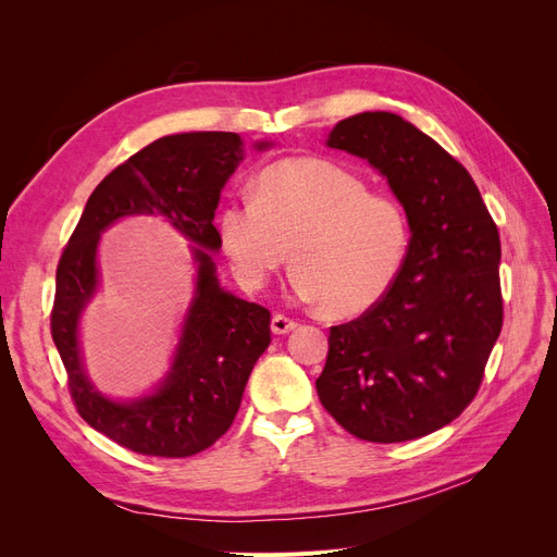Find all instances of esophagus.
<instances>
[{
    "mask_svg": "<svg viewBox=\"0 0 557 557\" xmlns=\"http://www.w3.org/2000/svg\"><path fill=\"white\" fill-rule=\"evenodd\" d=\"M295 327H297V320H293V318H288V315L276 313V315L272 318V332H274V334H288V332H293Z\"/></svg>",
    "mask_w": 557,
    "mask_h": 557,
    "instance_id": "obj_1",
    "label": "esophagus"
}]
</instances>
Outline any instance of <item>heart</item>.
I'll list each match as a JSON object with an SVG mask.
<instances>
[{
    "label": "heart",
    "instance_id": "1",
    "mask_svg": "<svg viewBox=\"0 0 557 557\" xmlns=\"http://www.w3.org/2000/svg\"><path fill=\"white\" fill-rule=\"evenodd\" d=\"M218 234L244 288L260 290L290 258L293 293L334 315L379 305L411 246L399 201L374 195L358 174L330 160L267 166L256 195L234 197L218 213Z\"/></svg>",
    "mask_w": 557,
    "mask_h": 557
}]
</instances>
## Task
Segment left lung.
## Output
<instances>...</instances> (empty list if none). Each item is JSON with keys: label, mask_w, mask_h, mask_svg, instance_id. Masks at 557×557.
<instances>
[{"label": "left lung", "mask_w": 557, "mask_h": 557, "mask_svg": "<svg viewBox=\"0 0 557 557\" xmlns=\"http://www.w3.org/2000/svg\"><path fill=\"white\" fill-rule=\"evenodd\" d=\"M327 146L387 178L409 215L411 246L379 305L330 327L315 391L358 440H418L448 425L479 393L504 315L499 232L465 166L401 115H350Z\"/></svg>", "instance_id": "obj_1"}]
</instances>
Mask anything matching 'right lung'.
Masks as SVG:
<instances>
[{"label":"right lung","mask_w":557,"mask_h":557,"mask_svg":"<svg viewBox=\"0 0 557 557\" xmlns=\"http://www.w3.org/2000/svg\"><path fill=\"white\" fill-rule=\"evenodd\" d=\"M244 156L234 132H183L148 144L97 185L62 250L50 334L72 399L90 428L134 453L188 458L221 440L239 411L252 364L272 342V313L223 290L211 256L221 248L213 225L221 190ZM125 214H162L190 238L198 281L171 372L156 394L115 403L85 374L77 323L96 292L98 237Z\"/></svg>","instance_id":"1"}]
</instances>
